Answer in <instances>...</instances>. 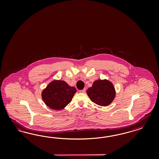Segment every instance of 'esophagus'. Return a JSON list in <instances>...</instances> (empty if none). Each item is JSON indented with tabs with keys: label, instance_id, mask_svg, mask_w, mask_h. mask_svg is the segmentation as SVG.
<instances>
[{
	"label": "esophagus",
	"instance_id": "esophagus-1",
	"mask_svg": "<svg viewBox=\"0 0 159 159\" xmlns=\"http://www.w3.org/2000/svg\"><path fill=\"white\" fill-rule=\"evenodd\" d=\"M79 92L80 93H85L86 92V89H83L82 90H80Z\"/></svg>",
	"mask_w": 159,
	"mask_h": 159
}]
</instances>
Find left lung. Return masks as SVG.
<instances>
[{
	"mask_svg": "<svg viewBox=\"0 0 159 159\" xmlns=\"http://www.w3.org/2000/svg\"><path fill=\"white\" fill-rule=\"evenodd\" d=\"M90 100L97 105L107 106L110 104L116 96L114 87L107 80H98L87 91Z\"/></svg>",
	"mask_w": 159,
	"mask_h": 159,
	"instance_id": "obj_1",
	"label": "left lung"
}]
</instances>
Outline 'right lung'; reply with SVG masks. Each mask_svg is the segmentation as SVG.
Here are the masks:
<instances>
[{
    "label": "right lung",
    "instance_id": "right-lung-1",
    "mask_svg": "<svg viewBox=\"0 0 159 159\" xmlns=\"http://www.w3.org/2000/svg\"><path fill=\"white\" fill-rule=\"evenodd\" d=\"M76 89L62 80L51 82L42 93L43 102L50 108L62 110L72 101Z\"/></svg>",
    "mask_w": 159,
    "mask_h": 159
}]
</instances>
